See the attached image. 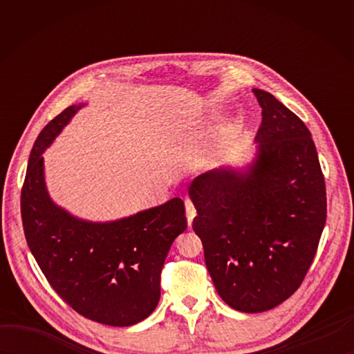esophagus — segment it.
<instances>
[{"instance_id":"34e87169","label":"esophagus","mask_w":354,"mask_h":354,"mask_svg":"<svg viewBox=\"0 0 354 354\" xmlns=\"http://www.w3.org/2000/svg\"><path fill=\"white\" fill-rule=\"evenodd\" d=\"M185 212H187V221H189V225L192 227V222L194 219V216H196V208H194V204L189 199L185 201Z\"/></svg>"}]
</instances>
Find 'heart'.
I'll use <instances>...</instances> for the list:
<instances>
[{
  "label": "heart",
  "mask_w": 354,
  "mask_h": 354,
  "mask_svg": "<svg viewBox=\"0 0 354 354\" xmlns=\"http://www.w3.org/2000/svg\"><path fill=\"white\" fill-rule=\"evenodd\" d=\"M214 149H216V147H214Z\"/></svg>",
  "instance_id": "1"
}]
</instances>
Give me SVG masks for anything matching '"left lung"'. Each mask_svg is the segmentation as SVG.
Listing matches in <instances>:
<instances>
[{
  "label": "left lung",
  "mask_w": 354,
  "mask_h": 354,
  "mask_svg": "<svg viewBox=\"0 0 354 354\" xmlns=\"http://www.w3.org/2000/svg\"><path fill=\"white\" fill-rule=\"evenodd\" d=\"M252 93L261 108L254 161L202 173L189 187L214 288L245 313L274 309L301 286L327 217L310 131L272 94Z\"/></svg>",
  "instance_id": "8db88e82"
}]
</instances>
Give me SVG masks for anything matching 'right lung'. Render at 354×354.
I'll return each instance as SVG.
<instances>
[{"instance_id": "add662e5", "label": "right lung", "mask_w": 354, "mask_h": 354, "mask_svg": "<svg viewBox=\"0 0 354 354\" xmlns=\"http://www.w3.org/2000/svg\"><path fill=\"white\" fill-rule=\"evenodd\" d=\"M84 104H73L35 141L21 190L27 245L51 288L82 317L114 327L146 319L160 301L161 269L170 246L187 228L184 202L112 222H89L51 201L44 158L53 140Z\"/></svg>"}]
</instances>
